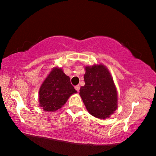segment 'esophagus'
I'll return each mask as SVG.
<instances>
[{"label":"esophagus","instance_id":"esophagus-1","mask_svg":"<svg viewBox=\"0 0 156 156\" xmlns=\"http://www.w3.org/2000/svg\"><path fill=\"white\" fill-rule=\"evenodd\" d=\"M75 89H76V90L77 91V92H79L80 90V86L79 85H77L75 87Z\"/></svg>","mask_w":156,"mask_h":156}]
</instances>
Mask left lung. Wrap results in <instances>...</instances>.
Listing matches in <instances>:
<instances>
[{
	"label": "left lung",
	"mask_w": 156,
	"mask_h": 156,
	"mask_svg": "<svg viewBox=\"0 0 156 156\" xmlns=\"http://www.w3.org/2000/svg\"><path fill=\"white\" fill-rule=\"evenodd\" d=\"M85 85L80 95L87 111L99 119H106L117 108V92L113 78L106 67L95 64L85 67Z\"/></svg>",
	"instance_id": "8db88e82"
}]
</instances>
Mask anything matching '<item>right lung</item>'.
Returning <instances> with one entry per match:
<instances>
[{
    "instance_id": "obj_1",
    "label": "right lung",
    "mask_w": 156,
    "mask_h": 156,
    "mask_svg": "<svg viewBox=\"0 0 156 156\" xmlns=\"http://www.w3.org/2000/svg\"><path fill=\"white\" fill-rule=\"evenodd\" d=\"M76 92L69 77L66 76L61 68L54 67L39 89V106L46 112H55Z\"/></svg>"
}]
</instances>
